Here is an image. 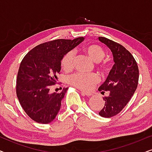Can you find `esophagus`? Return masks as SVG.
Listing matches in <instances>:
<instances>
[{
	"label": "esophagus",
	"instance_id": "esophagus-1",
	"mask_svg": "<svg viewBox=\"0 0 152 152\" xmlns=\"http://www.w3.org/2000/svg\"><path fill=\"white\" fill-rule=\"evenodd\" d=\"M81 94L85 95H86V96H91V95H93V93H90V92H85V91H81Z\"/></svg>",
	"mask_w": 152,
	"mask_h": 152
}]
</instances>
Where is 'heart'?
Wrapping results in <instances>:
<instances>
[{"mask_svg": "<svg viewBox=\"0 0 152 152\" xmlns=\"http://www.w3.org/2000/svg\"><path fill=\"white\" fill-rule=\"evenodd\" d=\"M85 54L91 58L93 61L99 62L104 57L105 53L102 48L96 44H91L85 46L84 48ZM75 53L73 50H70L64 54L61 59V66L66 71L70 70L73 68ZM99 68L103 70H107L108 65L106 63H102L99 65ZM99 81L98 75L95 73L84 74L81 72H75L68 77V82L72 86L81 90H91Z\"/></svg>", "mask_w": 152, "mask_h": 152, "instance_id": "heart-1", "label": "heart"}]
</instances>
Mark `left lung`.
Listing matches in <instances>:
<instances>
[{"mask_svg": "<svg viewBox=\"0 0 152 152\" xmlns=\"http://www.w3.org/2000/svg\"><path fill=\"white\" fill-rule=\"evenodd\" d=\"M98 39L111 50L115 62L107 80L98 88L102 94L105 91L109 93L103 97L104 107L99 115L111 118L119 113L132 98L138 86L139 70L134 57L124 46L105 37Z\"/></svg>", "mask_w": 152, "mask_h": 152, "instance_id": "1", "label": "left lung"}]
</instances>
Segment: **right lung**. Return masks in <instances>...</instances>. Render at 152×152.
<instances>
[{
	"label": "right lung",
	"instance_id": "1",
	"mask_svg": "<svg viewBox=\"0 0 152 152\" xmlns=\"http://www.w3.org/2000/svg\"><path fill=\"white\" fill-rule=\"evenodd\" d=\"M84 39H56L41 43L23 57L17 75L16 95L25 112L34 121L48 124L57 116L68 88L59 93H50V87L57 84L63 55Z\"/></svg>",
	"mask_w": 152,
	"mask_h": 152
}]
</instances>
